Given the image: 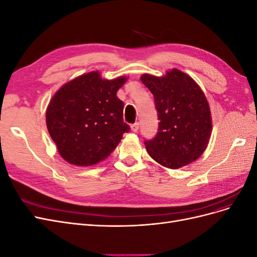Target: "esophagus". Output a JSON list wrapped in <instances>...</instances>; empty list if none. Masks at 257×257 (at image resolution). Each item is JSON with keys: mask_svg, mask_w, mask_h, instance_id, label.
I'll return each instance as SVG.
<instances>
[{"mask_svg": "<svg viewBox=\"0 0 257 257\" xmlns=\"http://www.w3.org/2000/svg\"><path fill=\"white\" fill-rule=\"evenodd\" d=\"M131 128H132V131H133V132H137L138 128H139V122H136L134 124H132Z\"/></svg>", "mask_w": 257, "mask_h": 257, "instance_id": "34e87169", "label": "esophagus"}]
</instances>
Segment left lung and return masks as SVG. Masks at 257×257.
<instances>
[{
  "instance_id": "1",
  "label": "left lung",
  "mask_w": 257,
  "mask_h": 257,
  "mask_svg": "<svg viewBox=\"0 0 257 257\" xmlns=\"http://www.w3.org/2000/svg\"><path fill=\"white\" fill-rule=\"evenodd\" d=\"M141 79L153 94L160 120L157 135L145 141L148 153L172 169L197 160L212 128L208 100L199 85L176 68L163 77L145 74Z\"/></svg>"
}]
</instances>
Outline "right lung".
<instances>
[{
    "instance_id": "obj_1",
    "label": "right lung",
    "mask_w": 257,
    "mask_h": 257,
    "mask_svg": "<svg viewBox=\"0 0 257 257\" xmlns=\"http://www.w3.org/2000/svg\"><path fill=\"white\" fill-rule=\"evenodd\" d=\"M126 77L100 78L98 72L65 83L51 98L46 123L59 153L78 166L107 158L131 130L123 122V102L116 96Z\"/></svg>"
}]
</instances>
